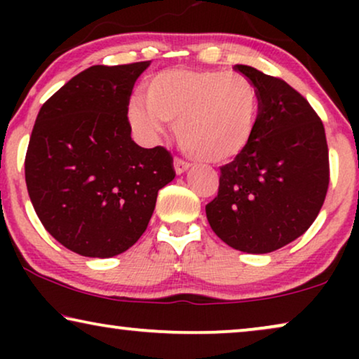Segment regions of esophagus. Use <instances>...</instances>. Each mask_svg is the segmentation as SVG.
Wrapping results in <instances>:
<instances>
[{"mask_svg":"<svg viewBox=\"0 0 359 359\" xmlns=\"http://www.w3.org/2000/svg\"><path fill=\"white\" fill-rule=\"evenodd\" d=\"M189 166H191L189 161L180 158V156H176V158H175V171H176V173H178V175L184 173V171L188 170Z\"/></svg>","mask_w":359,"mask_h":359,"instance_id":"obj_1","label":"esophagus"}]
</instances>
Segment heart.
<instances>
[{"instance_id": "obj_1", "label": "heart", "mask_w": 359, "mask_h": 359, "mask_svg": "<svg viewBox=\"0 0 359 359\" xmlns=\"http://www.w3.org/2000/svg\"><path fill=\"white\" fill-rule=\"evenodd\" d=\"M145 102L129 107L137 130L156 137L161 121L176 122L181 149L209 163L242 154L258 126V88L242 73L170 68L149 81Z\"/></svg>"}]
</instances>
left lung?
<instances>
[{
    "mask_svg": "<svg viewBox=\"0 0 359 359\" xmlns=\"http://www.w3.org/2000/svg\"><path fill=\"white\" fill-rule=\"evenodd\" d=\"M233 68L258 88V126L247 149L220 166L219 193L205 215L229 247L269 253L301 237L320 212L330 181L325 129L281 78Z\"/></svg>",
    "mask_w": 359,
    "mask_h": 359,
    "instance_id": "1",
    "label": "left lung"
}]
</instances>
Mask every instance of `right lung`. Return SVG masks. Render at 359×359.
Masks as SVG:
<instances>
[{
	"label": "right lung",
	"mask_w": 359,
	"mask_h": 359,
	"mask_svg": "<svg viewBox=\"0 0 359 359\" xmlns=\"http://www.w3.org/2000/svg\"><path fill=\"white\" fill-rule=\"evenodd\" d=\"M149 65L86 68L43 102L34 124L29 198L47 232L81 257L129 250L176 175L165 147L142 149L130 137L132 88Z\"/></svg>",
	"instance_id": "obj_1"
}]
</instances>
